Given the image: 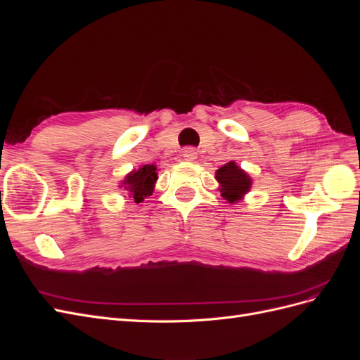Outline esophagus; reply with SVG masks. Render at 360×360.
Instances as JSON below:
<instances>
[{"instance_id":"34e87169","label":"esophagus","mask_w":360,"mask_h":360,"mask_svg":"<svg viewBox=\"0 0 360 360\" xmlns=\"http://www.w3.org/2000/svg\"><path fill=\"white\" fill-rule=\"evenodd\" d=\"M181 156L184 160H195L197 159V151H195V148H184Z\"/></svg>"}]
</instances>
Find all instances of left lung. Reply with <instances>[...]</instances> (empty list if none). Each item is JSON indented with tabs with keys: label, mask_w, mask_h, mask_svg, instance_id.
Segmentation results:
<instances>
[{
	"label": "left lung",
	"mask_w": 360,
	"mask_h": 360,
	"mask_svg": "<svg viewBox=\"0 0 360 360\" xmlns=\"http://www.w3.org/2000/svg\"><path fill=\"white\" fill-rule=\"evenodd\" d=\"M216 180L221 183V195L231 204L240 200L250 188L249 176L234 162H228L217 169Z\"/></svg>",
	"instance_id": "obj_1"
}]
</instances>
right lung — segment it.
<instances>
[{
  "label": "right lung",
  "instance_id": "add662e5",
  "mask_svg": "<svg viewBox=\"0 0 360 360\" xmlns=\"http://www.w3.org/2000/svg\"><path fill=\"white\" fill-rule=\"evenodd\" d=\"M158 180V172L155 165H144L138 171H132L124 179V189L130 192L135 202L144 201L146 197L153 193V184Z\"/></svg>",
  "mask_w": 360,
  "mask_h": 360
}]
</instances>
